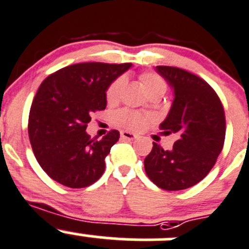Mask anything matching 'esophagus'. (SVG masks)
<instances>
[{"instance_id":"34e87169","label":"esophagus","mask_w":249,"mask_h":249,"mask_svg":"<svg viewBox=\"0 0 249 249\" xmlns=\"http://www.w3.org/2000/svg\"><path fill=\"white\" fill-rule=\"evenodd\" d=\"M120 136L125 140H129V141H132V140L137 139V135L134 134V132H130V131H122L120 132Z\"/></svg>"}]
</instances>
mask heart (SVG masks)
I'll return each mask as SVG.
<instances>
[{"instance_id":"b5f03b06","label":"heart","mask_w":249,"mask_h":249,"mask_svg":"<svg viewBox=\"0 0 249 249\" xmlns=\"http://www.w3.org/2000/svg\"><path fill=\"white\" fill-rule=\"evenodd\" d=\"M140 83H141L142 88H143L144 92L147 96H151L153 93H163L166 91V84L163 80L161 76H159L156 73H143L140 75ZM125 85V78L124 76H119L115 79L109 88L107 89V101L108 102L113 103L117 102L120 98L123 92V89ZM114 120L120 124L122 126L127 127V129L132 130H139L146 124L147 118L144 115L140 114V113L134 112L130 109H122L119 112L115 113Z\"/></svg>"}]
</instances>
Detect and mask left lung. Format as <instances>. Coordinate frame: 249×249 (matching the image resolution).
<instances>
[{"instance_id":"8db88e82","label":"left lung","mask_w":249,"mask_h":249,"mask_svg":"<svg viewBox=\"0 0 249 249\" xmlns=\"http://www.w3.org/2000/svg\"><path fill=\"white\" fill-rule=\"evenodd\" d=\"M156 71L174 90L160 129L178 140L169 151L153 142L144 170L158 187L178 191L203 180L215 164L225 140V113L215 91L199 76L175 67L158 66Z\"/></svg>"}]
</instances>
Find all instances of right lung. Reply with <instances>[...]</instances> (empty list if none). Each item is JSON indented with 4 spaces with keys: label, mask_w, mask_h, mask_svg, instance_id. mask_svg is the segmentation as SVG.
Wrapping results in <instances>:
<instances>
[{
    "label": "right lung",
    "mask_w": 249,
    "mask_h": 249,
    "mask_svg": "<svg viewBox=\"0 0 249 249\" xmlns=\"http://www.w3.org/2000/svg\"><path fill=\"white\" fill-rule=\"evenodd\" d=\"M131 63H79L42 81L29 114V139L36 160L57 182L81 189L105 171V158L119 140L112 130L95 141L86 132L91 114L107 107V89Z\"/></svg>",
    "instance_id": "add662e5"
}]
</instances>
